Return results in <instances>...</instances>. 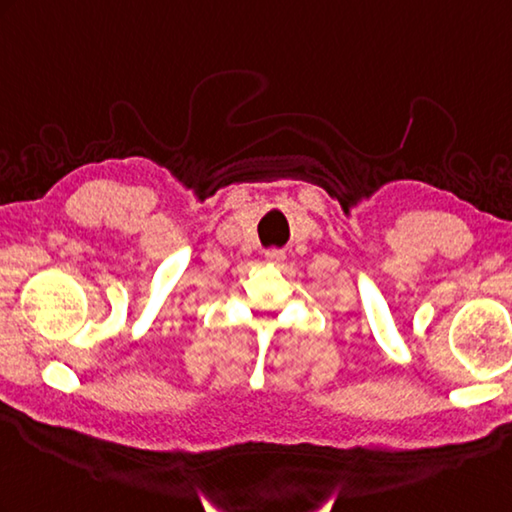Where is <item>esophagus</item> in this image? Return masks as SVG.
<instances>
[{
    "label": "esophagus",
    "mask_w": 512,
    "mask_h": 512,
    "mask_svg": "<svg viewBox=\"0 0 512 512\" xmlns=\"http://www.w3.org/2000/svg\"><path fill=\"white\" fill-rule=\"evenodd\" d=\"M283 259H285V253L277 251V248H272V251H266V261H270V264H281Z\"/></svg>",
    "instance_id": "34e87169"
}]
</instances>
